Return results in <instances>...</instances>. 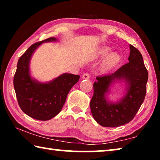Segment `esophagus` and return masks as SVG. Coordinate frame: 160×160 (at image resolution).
Listing matches in <instances>:
<instances>
[{
	"label": "esophagus",
	"instance_id": "esophagus-1",
	"mask_svg": "<svg viewBox=\"0 0 160 160\" xmlns=\"http://www.w3.org/2000/svg\"><path fill=\"white\" fill-rule=\"evenodd\" d=\"M90 78V75L86 72V73H84L82 75V79H89Z\"/></svg>",
	"mask_w": 160,
	"mask_h": 160
}]
</instances>
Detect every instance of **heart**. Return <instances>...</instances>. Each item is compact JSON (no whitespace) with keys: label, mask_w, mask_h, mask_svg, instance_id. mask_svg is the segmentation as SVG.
I'll return each mask as SVG.
<instances>
[{"label":"heart","mask_w":160,"mask_h":160,"mask_svg":"<svg viewBox=\"0 0 160 160\" xmlns=\"http://www.w3.org/2000/svg\"><path fill=\"white\" fill-rule=\"evenodd\" d=\"M111 51L109 47H102L98 51L99 56H104ZM120 61V56L116 52H112L109 53L105 58L104 63L102 64V70L104 71H109L112 70Z\"/></svg>","instance_id":"obj_1"}]
</instances>
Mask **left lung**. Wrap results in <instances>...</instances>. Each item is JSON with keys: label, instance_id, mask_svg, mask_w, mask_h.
<instances>
[{"label": "left lung", "instance_id": "8db88e82", "mask_svg": "<svg viewBox=\"0 0 160 160\" xmlns=\"http://www.w3.org/2000/svg\"><path fill=\"white\" fill-rule=\"evenodd\" d=\"M130 49L129 62L113 73L97 76V81L94 82L91 112L94 120L104 127L115 128L129 123L145 99L148 70L140 51L132 45H130ZM123 79L127 85L125 96L118 102H109L106 95L109 91L110 85L116 80Z\"/></svg>", "mask_w": 160, "mask_h": 160}]
</instances>
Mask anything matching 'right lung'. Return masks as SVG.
<instances>
[{
	"label": "right lung",
	"instance_id": "1",
	"mask_svg": "<svg viewBox=\"0 0 160 160\" xmlns=\"http://www.w3.org/2000/svg\"><path fill=\"white\" fill-rule=\"evenodd\" d=\"M51 37L32 44L19 58L13 85L20 109L37 120L47 121L61 112L68 94L80 79L77 75L63 73L48 82H39L29 73V62L34 51L42 43L56 42Z\"/></svg>",
	"mask_w": 160,
	"mask_h": 160
}]
</instances>
